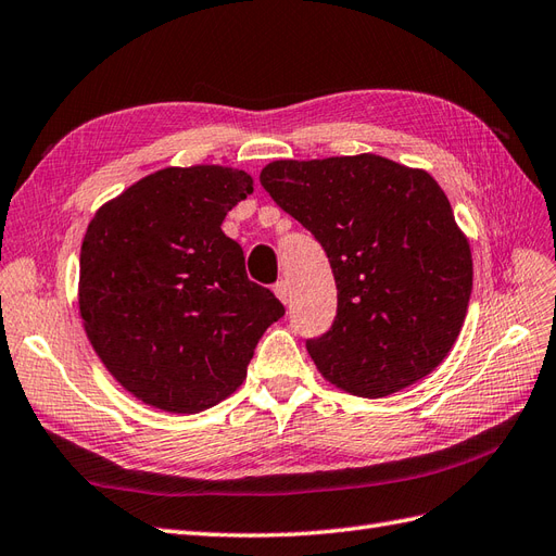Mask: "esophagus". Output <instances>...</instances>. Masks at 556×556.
I'll use <instances>...</instances> for the list:
<instances>
[{
    "mask_svg": "<svg viewBox=\"0 0 556 556\" xmlns=\"http://www.w3.org/2000/svg\"><path fill=\"white\" fill-rule=\"evenodd\" d=\"M275 295L281 300L283 305L291 303V283L287 279H281L275 283Z\"/></svg>",
    "mask_w": 556,
    "mask_h": 556,
    "instance_id": "1",
    "label": "esophagus"
}]
</instances>
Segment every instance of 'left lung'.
I'll use <instances>...</instances> for the list:
<instances>
[{"label": "left lung", "mask_w": 556, "mask_h": 556, "mask_svg": "<svg viewBox=\"0 0 556 556\" xmlns=\"http://www.w3.org/2000/svg\"><path fill=\"white\" fill-rule=\"evenodd\" d=\"M261 184L321 242L336 277V321L307 342L324 379L382 399L431 375L472 291L468 237L431 174L358 153L275 161Z\"/></svg>", "instance_id": "left-lung-1"}]
</instances>
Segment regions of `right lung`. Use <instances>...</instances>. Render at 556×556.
<instances>
[{
    "label": "right lung",
    "mask_w": 556,
    "mask_h": 556,
    "mask_svg": "<svg viewBox=\"0 0 556 556\" xmlns=\"http://www.w3.org/2000/svg\"><path fill=\"white\" fill-rule=\"evenodd\" d=\"M251 193L244 169L165 167L90 218L78 314L94 354L137 401L174 415L226 401L267 326L283 316L220 230Z\"/></svg>",
    "instance_id": "1"
}]
</instances>
